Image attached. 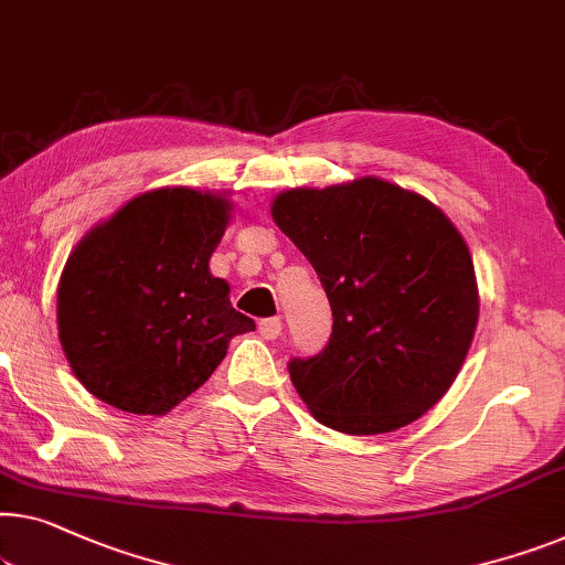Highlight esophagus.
<instances>
[{
	"label": "esophagus",
	"mask_w": 565,
	"mask_h": 565,
	"mask_svg": "<svg viewBox=\"0 0 565 565\" xmlns=\"http://www.w3.org/2000/svg\"><path fill=\"white\" fill-rule=\"evenodd\" d=\"M259 333H263V339L275 341L282 333V321L280 318H265V321H259Z\"/></svg>",
	"instance_id": "34e87169"
}]
</instances>
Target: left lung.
<instances>
[{
	"label": "left lung",
	"instance_id": "left-lung-1",
	"mask_svg": "<svg viewBox=\"0 0 565 565\" xmlns=\"http://www.w3.org/2000/svg\"><path fill=\"white\" fill-rule=\"evenodd\" d=\"M269 214L331 302L326 349L288 364L313 418L349 436L418 420L459 377L479 321L459 228L425 195L374 175L290 188Z\"/></svg>",
	"mask_w": 565,
	"mask_h": 565
}]
</instances>
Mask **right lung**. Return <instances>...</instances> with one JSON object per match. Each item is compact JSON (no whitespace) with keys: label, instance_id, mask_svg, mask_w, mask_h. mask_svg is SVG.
I'll use <instances>...</instances> for the list:
<instances>
[{"label":"right lung","instance_id":"add662e5","mask_svg":"<svg viewBox=\"0 0 565 565\" xmlns=\"http://www.w3.org/2000/svg\"><path fill=\"white\" fill-rule=\"evenodd\" d=\"M232 209L226 193L154 188L73 247L58 282V339L102 403L166 415L214 374L236 333L255 331L209 269Z\"/></svg>","mask_w":565,"mask_h":565}]
</instances>
